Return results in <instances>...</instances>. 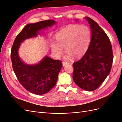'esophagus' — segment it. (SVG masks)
<instances>
[{
    "label": "esophagus",
    "instance_id": "obj_1",
    "mask_svg": "<svg viewBox=\"0 0 122 122\" xmlns=\"http://www.w3.org/2000/svg\"><path fill=\"white\" fill-rule=\"evenodd\" d=\"M69 64V62H67V61H63L62 62V66H65L66 65Z\"/></svg>",
    "mask_w": 122,
    "mask_h": 122
}]
</instances>
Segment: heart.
I'll list each match as a JSON object with an SVG mask.
<instances>
[{
	"mask_svg": "<svg viewBox=\"0 0 122 122\" xmlns=\"http://www.w3.org/2000/svg\"><path fill=\"white\" fill-rule=\"evenodd\" d=\"M92 31L86 25H69L55 35L57 43L52 42L51 50L60 56L65 48L67 56L72 58H79L86 53L91 42Z\"/></svg>",
	"mask_w": 122,
	"mask_h": 122,
	"instance_id": "obj_1",
	"label": "heart"
}]
</instances>
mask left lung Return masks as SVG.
Segmentation results:
<instances>
[{
  "mask_svg": "<svg viewBox=\"0 0 122 122\" xmlns=\"http://www.w3.org/2000/svg\"><path fill=\"white\" fill-rule=\"evenodd\" d=\"M84 18L90 25L92 38L86 53L73 64V79L82 90L93 91L100 86L109 74L113 56L111 43L104 31L91 18Z\"/></svg>",
  "mask_w": 122,
  "mask_h": 122,
  "instance_id": "1",
  "label": "left lung"
}]
</instances>
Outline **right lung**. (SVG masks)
<instances>
[{"instance_id": "add662e5", "label": "right lung", "mask_w": 122, "mask_h": 122, "mask_svg": "<svg viewBox=\"0 0 122 122\" xmlns=\"http://www.w3.org/2000/svg\"><path fill=\"white\" fill-rule=\"evenodd\" d=\"M56 23L53 20H48L27 24L17 36L11 49L13 68L17 79L26 90L34 94L43 95L52 89L56 83L62 64L60 61L48 56L38 64H26L21 60L18 51L24 41L38 35L45 36L42 31Z\"/></svg>"}]
</instances>
